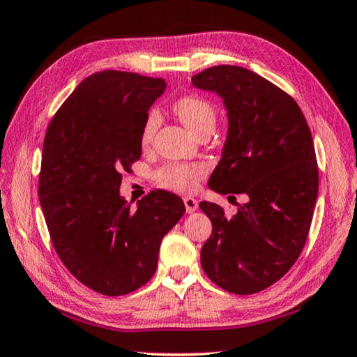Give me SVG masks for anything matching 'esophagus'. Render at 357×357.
<instances>
[{
    "instance_id": "esophagus-1",
    "label": "esophagus",
    "mask_w": 357,
    "mask_h": 357,
    "mask_svg": "<svg viewBox=\"0 0 357 357\" xmlns=\"http://www.w3.org/2000/svg\"><path fill=\"white\" fill-rule=\"evenodd\" d=\"M185 202V208H186V213H194L199 208V202L194 199V197H185L183 199Z\"/></svg>"
}]
</instances>
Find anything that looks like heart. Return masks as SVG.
<instances>
[{"instance_id":"1","label":"heart","mask_w":357,"mask_h":357,"mask_svg":"<svg viewBox=\"0 0 357 357\" xmlns=\"http://www.w3.org/2000/svg\"><path fill=\"white\" fill-rule=\"evenodd\" d=\"M174 112L177 113L188 129L194 135H199L200 132L206 129H214L216 124V110L208 102L206 99L199 96H183L174 104ZM160 115L157 110H151L147 115L143 132H141V141L143 144H149L153 135L158 129ZM205 174L204 166L200 165H171L158 172L160 183L165 188H169L174 191H191L196 188L197 181Z\"/></svg>"}]
</instances>
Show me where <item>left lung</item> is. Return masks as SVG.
Here are the masks:
<instances>
[{"mask_svg":"<svg viewBox=\"0 0 357 357\" xmlns=\"http://www.w3.org/2000/svg\"><path fill=\"white\" fill-rule=\"evenodd\" d=\"M192 85L222 98L228 118L208 186L248 197L230 218L200 202L213 224L202 268L228 292L257 294L284 277L307 239L319 192L311 130L287 93L242 66H211L192 76Z\"/></svg>","mask_w":357,"mask_h":357,"instance_id":"left-lung-1","label":"left lung"}]
</instances>
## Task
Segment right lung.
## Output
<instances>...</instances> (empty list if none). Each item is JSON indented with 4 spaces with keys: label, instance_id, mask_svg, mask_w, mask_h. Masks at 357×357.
I'll return each mask as SVG.
<instances>
[{
    "label": "right lung",
    "instance_id": "right-lung-1",
    "mask_svg": "<svg viewBox=\"0 0 357 357\" xmlns=\"http://www.w3.org/2000/svg\"><path fill=\"white\" fill-rule=\"evenodd\" d=\"M163 79L105 70L80 82L54 115L43 143L40 205L54 248L80 283L109 297L155 273L161 239L183 200L152 191L137 210L119 194L121 171L141 157V132Z\"/></svg>",
    "mask_w": 357,
    "mask_h": 357
}]
</instances>
